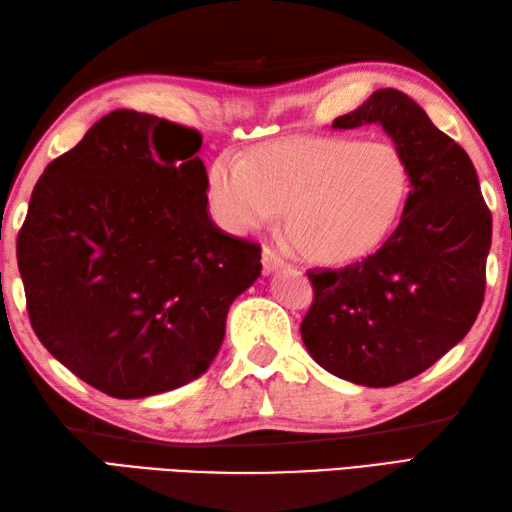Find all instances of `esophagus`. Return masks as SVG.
Returning <instances> with one entry per match:
<instances>
[{
	"label": "esophagus",
	"mask_w": 512,
	"mask_h": 512,
	"mask_svg": "<svg viewBox=\"0 0 512 512\" xmlns=\"http://www.w3.org/2000/svg\"><path fill=\"white\" fill-rule=\"evenodd\" d=\"M262 264H264V273L270 275V273H275V270L284 266V259H281L273 248L266 246L264 253H262Z\"/></svg>",
	"instance_id": "1"
}]
</instances>
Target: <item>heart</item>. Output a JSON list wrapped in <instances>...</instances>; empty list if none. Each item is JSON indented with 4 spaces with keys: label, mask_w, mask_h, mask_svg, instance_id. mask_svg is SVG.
I'll return each instance as SVG.
<instances>
[{
    "label": "heart",
    "mask_w": 512,
    "mask_h": 512,
    "mask_svg": "<svg viewBox=\"0 0 512 512\" xmlns=\"http://www.w3.org/2000/svg\"><path fill=\"white\" fill-rule=\"evenodd\" d=\"M409 189V162L387 140L292 138L248 160L226 154L209 169L211 211L224 228L257 231L286 209L290 237L321 264L350 262L383 242Z\"/></svg>",
    "instance_id": "heart-1"
}]
</instances>
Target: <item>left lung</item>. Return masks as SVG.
Wrapping results in <instances>:
<instances>
[{"instance_id": "left-lung-1", "label": "left lung", "mask_w": 512, "mask_h": 512, "mask_svg": "<svg viewBox=\"0 0 512 512\" xmlns=\"http://www.w3.org/2000/svg\"><path fill=\"white\" fill-rule=\"evenodd\" d=\"M378 123L405 154L411 189L396 231L376 253L310 270L301 323L310 356L330 374L391 387L458 345L482 308L493 220L469 154L398 90H376L334 129Z\"/></svg>"}]
</instances>
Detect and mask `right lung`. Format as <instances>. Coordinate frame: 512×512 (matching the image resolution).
<instances>
[{"mask_svg":"<svg viewBox=\"0 0 512 512\" xmlns=\"http://www.w3.org/2000/svg\"><path fill=\"white\" fill-rule=\"evenodd\" d=\"M195 129L134 110L94 123L43 169L17 237L32 330L85 383L145 398L220 352L262 246L209 217Z\"/></svg>","mask_w":512,"mask_h":512,"instance_id":"obj_1","label":"right lung"}]
</instances>
